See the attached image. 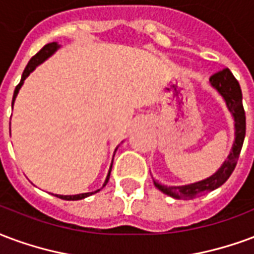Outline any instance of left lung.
Instances as JSON below:
<instances>
[{
    "label": "left lung",
    "instance_id": "obj_1",
    "mask_svg": "<svg viewBox=\"0 0 254 254\" xmlns=\"http://www.w3.org/2000/svg\"><path fill=\"white\" fill-rule=\"evenodd\" d=\"M210 84L212 88H215L223 100L226 101L227 108L234 118V127H236V139L231 147V151L227 160L222 164L219 169L210 177H207L204 180L197 181L193 184L180 187H166L162 186L160 183L154 180V186L164 192L165 195L172 196L175 199H195L201 195H205L211 190L219 188L222 184H225L227 179L230 177L233 170L236 168L237 161L241 153L244 139H245V131H246V119H245V111L242 105V92L240 88V84L236 79V77L231 74L229 68H223L218 73L212 74L210 77Z\"/></svg>",
    "mask_w": 254,
    "mask_h": 254
}]
</instances>
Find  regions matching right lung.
<instances>
[{
	"label": "right lung",
	"mask_w": 254,
	"mask_h": 254,
	"mask_svg": "<svg viewBox=\"0 0 254 254\" xmlns=\"http://www.w3.org/2000/svg\"><path fill=\"white\" fill-rule=\"evenodd\" d=\"M59 49V44L57 43V42H53V43H49L44 46L43 49L40 50L36 55H33L32 58H31V61L28 62V64H27V67H25V70L23 71V75H21V81H20V84L16 86V89H14V93H13V100H12V105L13 103H14V100H16V97H17V93L18 90H20V88L23 86L24 84V79L28 77L29 74L32 73L33 70L36 68V66H39L40 64H43L44 61L47 58H50L51 55H53L57 50ZM116 150H118V147H116ZM115 150V151H116ZM111 169H112V164H111V168H109V172L108 175H107V179H105L104 184H103V187L107 186V183H108L109 180V175H111ZM103 187L100 188V190H103ZM100 190H94V192H86V193H79V195H55L57 197H59V199H64V200H81V199H85V197H88V196L93 195V193H97Z\"/></svg>",
	"instance_id": "obj_1"
}]
</instances>
